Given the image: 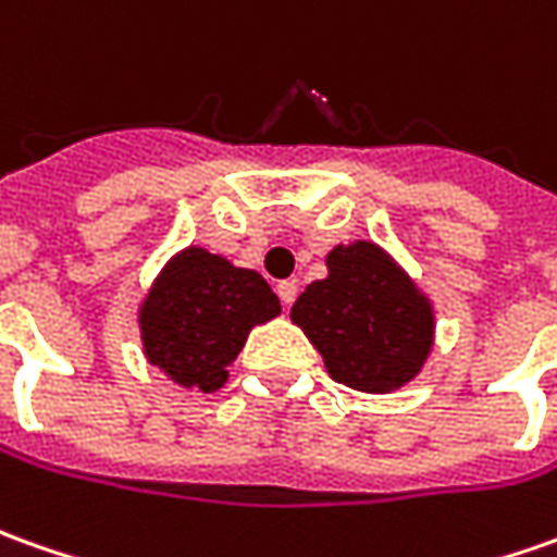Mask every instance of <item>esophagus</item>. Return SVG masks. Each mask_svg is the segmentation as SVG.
I'll return each instance as SVG.
<instances>
[{"mask_svg":"<svg viewBox=\"0 0 557 557\" xmlns=\"http://www.w3.org/2000/svg\"><path fill=\"white\" fill-rule=\"evenodd\" d=\"M277 295H280V301H283V305L289 308V305L295 301V295H298V283H295V280H280Z\"/></svg>","mask_w":557,"mask_h":557,"instance_id":"esophagus-1","label":"esophagus"}]
</instances>
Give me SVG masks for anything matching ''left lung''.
Listing matches in <instances>:
<instances>
[{
  "label": "left lung",
  "mask_w": 557,
  "mask_h": 557,
  "mask_svg": "<svg viewBox=\"0 0 557 557\" xmlns=\"http://www.w3.org/2000/svg\"><path fill=\"white\" fill-rule=\"evenodd\" d=\"M329 277L310 283L293 305L326 359L329 374L354 389L387 393L421 372L433 347V310L418 286L374 244L329 252Z\"/></svg>",
  "instance_id": "left-lung-1"
}]
</instances>
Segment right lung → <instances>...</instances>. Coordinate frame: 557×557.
<instances>
[{"mask_svg": "<svg viewBox=\"0 0 557 557\" xmlns=\"http://www.w3.org/2000/svg\"><path fill=\"white\" fill-rule=\"evenodd\" d=\"M280 313L262 274L234 268L203 249H185L151 286L139 310L151 366L183 387L219 389L249 329Z\"/></svg>", "mask_w": 557, "mask_h": 557, "instance_id": "right-lung-1", "label": "right lung"}]
</instances>
